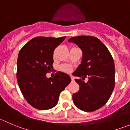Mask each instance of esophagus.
Segmentation results:
<instances>
[{
	"label": "esophagus",
	"instance_id": "1",
	"mask_svg": "<svg viewBox=\"0 0 130 130\" xmlns=\"http://www.w3.org/2000/svg\"><path fill=\"white\" fill-rule=\"evenodd\" d=\"M71 77V79L72 80H74V77H73V76H71V77Z\"/></svg>",
	"mask_w": 130,
	"mask_h": 130
}]
</instances>
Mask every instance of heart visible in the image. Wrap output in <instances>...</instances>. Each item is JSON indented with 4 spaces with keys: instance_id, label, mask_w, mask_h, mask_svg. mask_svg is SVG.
<instances>
[{
    "instance_id": "b5f03b06",
    "label": "heart",
    "mask_w": 130,
    "mask_h": 130,
    "mask_svg": "<svg viewBox=\"0 0 130 130\" xmlns=\"http://www.w3.org/2000/svg\"><path fill=\"white\" fill-rule=\"evenodd\" d=\"M60 70L65 72H70L72 70V67L68 65H63L60 67Z\"/></svg>"
}]
</instances>
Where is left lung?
Listing matches in <instances>:
<instances>
[{
  "instance_id": "left-lung-1",
  "label": "left lung",
  "mask_w": 130,
  "mask_h": 130,
  "mask_svg": "<svg viewBox=\"0 0 130 130\" xmlns=\"http://www.w3.org/2000/svg\"><path fill=\"white\" fill-rule=\"evenodd\" d=\"M68 41L77 44L82 52V61L73 75L89 78L87 82L75 79L80 89L73 94V103L84 111H94L107 103L115 87L113 58L107 47L94 36H75Z\"/></svg>"
}]
</instances>
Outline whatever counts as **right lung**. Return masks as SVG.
Returning <instances> with one entry per match:
<instances>
[{"label": "right lung", "instance_id": "obj_1", "mask_svg": "<svg viewBox=\"0 0 130 130\" xmlns=\"http://www.w3.org/2000/svg\"><path fill=\"white\" fill-rule=\"evenodd\" d=\"M66 36H39L23 47L17 61V79L22 94L32 107L40 110L53 108L61 91L70 83L67 73L57 72L53 78L46 77L53 68V51Z\"/></svg>", "mask_w": 130, "mask_h": 130}]
</instances>
